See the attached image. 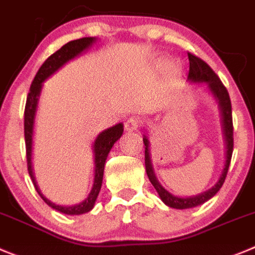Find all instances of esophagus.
<instances>
[{
    "mask_svg": "<svg viewBox=\"0 0 255 255\" xmlns=\"http://www.w3.org/2000/svg\"><path fill=\"white\" fill-rule=\"evenodd\" d=\"M139 126H141V121H139L138 118H136V117H130V118H128L125 123V128L127 132L136 130L137 128H139Z\"/></svg>",
    "mask_w": 255,
    "mask_h": 255,
    "instance_id": "1",
    "label": "esophagus"
}]
</instances>
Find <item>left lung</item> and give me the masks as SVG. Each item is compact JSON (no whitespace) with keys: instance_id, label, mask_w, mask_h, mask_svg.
<instances>
[{"instance_id":"left-lung-1","label":"left lung","mask_w":255,"mask_h":255,"mask_svg":"<svg viewBox=\"0 0 255 255\" xmlns=\"http://www.w3.org/2000/svg\"><path fill=\"white\" fill-rule=\"evenodd\" d=\"M188 58H189V73H188V79L192 81H202L207 82L208 88L213 93V95L216 96L217 100L220 103V108H221L222 113V123H224V133L225 138H226V162H225L224 171H222L221 176H220L219 182L213 188L210 190L205 192V193L198 194L196 197H188V198H180V197H175L170 194L167 190H165L159 182L156 180L155 174L152 170V165H151L150 160V151H148V139L146 136H143V143H144V165H146V173H147L148 179H150L151 184L155 187L157 190L160 198L162 199L165 205L169 207L178 208V210H185V208H192L196 206L202 205L207 202L208 199L212 198L215 194L220 190V188L224 184L226 175H228L229 166H230L231 156H233L234 150V126H233V114H231V100L229 96L228 89L225 88V85L217 76L215 71L206 63L203 59L199 57L194 56L193 53H188Z\"/></svg>"}]
</instances>
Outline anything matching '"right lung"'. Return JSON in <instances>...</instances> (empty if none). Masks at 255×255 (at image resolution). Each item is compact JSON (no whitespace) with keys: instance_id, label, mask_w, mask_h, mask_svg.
<instances>
[{"instance_id":"obj_1","label":"right lung","mask_w":255,"mask_h":255,"mask_svg":"<svg viewBox=\"0 0 255 255\" xmlns=\"http://www.w3.org/2000/svg\"><path fill=\"white\" fill-rule=\"evenodd\" d=\"M94 42H95V38L76 39V40L68 42L67 44L63 45L61 49L57 50L56 53H53L52 56L48 57L44 61V63L42 65V67L38 70L33 82H31L30 90H29V94H27L26 98V104H25L24 134L25 146H26L27 171H29V175H30L31 180H33L36 192L39 193V196L42 197L43 201H44L47 205H49L52 208H54V210L59 211V212L62 213H66V215H81V213L89 212V211L94 207L96 198H98V194H99L100 192V188H102L105 160H107L108 153H109L111 148L113 147V144L116 143V141H118V139L121 138V136H122L123 125L122 123H119V125L114 126V127L102 132L99 136L96 137L95 143H94V152H95V178H94L93 189H91L88 198L85 199L82 203H80V205L63 207V206L54 205V203H52L50 201H48V199L39 192V188L35 183V179H34L33 170H31V134H33L34 116H35L36 104H38V96L39 94H40V89H42V82L44 81V80H47L52 73L56 72L58 68H61L62 66L65 65L66 62H68L70 59L79 56V54L81 53V52H84L86 48L90 47Z\"/></svg>"}]
</instances>
